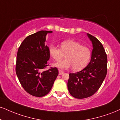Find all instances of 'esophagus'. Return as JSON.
I'll return each mask as SVG.
<instances>
[{
	"instance_id": "1",
	"label": "esophagus",
	"mask_w": 120,
	"mask_h": 120,
	"mask_svg": "<svg viewBox=\"0 0 120 120\" xmlns=\"http://www.w3.org/2000/svg\"><path fill=\"white\" fill-rule=\"evenodd\" d=\"M64 73V71L63 70H61V69H59V75H62Z\"/></svg>"
}]
</instances>
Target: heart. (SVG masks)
I'll use <instances>...</instances> for the list:
<instances>
[{"label": "heart", "mask_w": 120, "mask_h": 120, "mask_svg": "<svg viewBox=\"0 0 120 120\" xmlns=\"http://www.w3.org/2000/svg\"><path fill=\"white\" fill-rule=\"evenodd\" d=\"M60 49L51 45L49 46L50 56L55 61H60L65 55L66 59L57 62L54 66L66 69L73 67L75 71H79L87 65L91 58L92 52L86 46H82L79 42L69 40L60 44Z\"/></svg>", "instance_id": "obj_1"}]
</instances>
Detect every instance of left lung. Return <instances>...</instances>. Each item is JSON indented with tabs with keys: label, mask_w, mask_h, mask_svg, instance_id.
<instances>
[{
	"label": "left lung",
	"mask_w": 120,
	"mask_h": 120,
	"mask_svg": "<svg viewBox=\"0 0 120 120\" xmlns=\"http://www.w3.org/2000/svg\"><path fill=\"white\" fill-rule=\"evenodd\" d=\"M87 35L93 44L89 64L80 71L70 73L68 88L70 94L78 99L92 96L98 90L106 77L107 57L100 41L91 34Z\"/></svg>",
	"instance_id": "left-lung-1"
}]
</instances>
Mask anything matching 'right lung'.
Segmentation results:
<instances>
[{
    "label": "right lung",
    "mask_w": 120,
    "mask_h": 120,
    "mask_svg": "<svg viewBox=\"0 0 120 120\" xmlns=\"http://www.w3.org/2000/svg\"><path fill=\"white\" fill-rule=\"evenodd\" d=\"M51 31H40L29 35L23 41L17 52L15 72L20 83L27 93L41 97L50 91L59 74L56 68L50 67L49 47L46 36Z\"/></svg>",
    "instance_id": "right-lung-1"
}]
</instances>
